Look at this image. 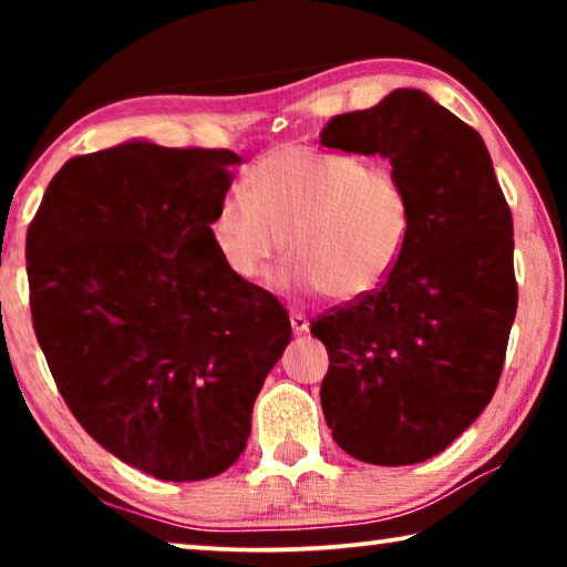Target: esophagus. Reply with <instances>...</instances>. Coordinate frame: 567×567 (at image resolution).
<instances>
[{"label": "esophagus", "instance_id": "1", "mask_svg": "<svg viewBox=\"0 0 567 567\" xmlns=\"http://www.w3.org/2000/svg\"><path fill=\"white\" fill-rule=\"evenodd\" d=\"M290 324H292L295 334H302V332H307V328H310V320H307L302 312L292 310V312H290Z\"/></svg>", "mask_w": 567, "mask_h": 567}]
</instances>
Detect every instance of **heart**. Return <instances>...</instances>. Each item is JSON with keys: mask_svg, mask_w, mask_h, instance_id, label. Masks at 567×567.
Returning a JSON list of instances; mask_svg holds the SVG:
<instances>
[{"mask_svg": "<svg viewBox=\"0 0 567 567\" xmlns=\"http://www.w3.org/2000/svg\"><path fill=\"white\" fill-rule=\"evenodd\" d=\"M245 189L219 199L207 229L245 282L265 277L285 237L292 285L352 302L390 280L415 235L405 182L348 152L277 147L247 172Z\"/></svg>", "mask_w": 567, "mask_h": 567, "instance_id": "obj_1", "label": "heart"}]
</instances>
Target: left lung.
<instances>
[{
	"mask_svg": "<svg viewBox=\"0 0 567 567\" xmlns=\"http://www.w3.org/2000/svg\"><path fill=\"white\" fill-rule=\"evenodd\" d=\"M320 142L388 157L415 205L390 280L310 324L330 358L324 420L354 460L422 463L473 425L501 380L517 310L511 207L483 137L420 90L338 114Z\"/></svg>",
	"mask_w": 567,
	"mask_h": 567,
	"instance_id": "8db88e82",
	"label": "left lung"
}]
</instances>
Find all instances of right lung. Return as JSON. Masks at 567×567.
<instances>
[{"label":"right lung","instance_id":"right-lung-1","mask_svg":"<svg viewBox=\"0 0 567 567\" xmlns=\"http://www.w3.org/2000/svg\"><path fill=\"white\" fill-rule=\"evenodd\" d=\"M239 162L152 142L72 157L27 229L56 390L104 450L157 480H207L243 455L292 334L280 300L229 272L207 233Z\"/></svg>","mask_w":567,"mask_h":567}]
</instances>
